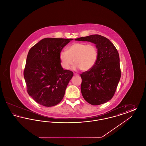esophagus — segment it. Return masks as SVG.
Listing matches in <instances>:
<instances>
[{"label":"esophagus","instance_id":"obj_1","mask_svg":"<svg viewBox=\"0 0 146 146\" xmlns=\"http://www.w3.org/2000/svg\"><path fill=\"white\" fill-rule=\"evenodd\" d=\"M74 75L76 76H79L77 73H74Z\"/></svg>","mask_w":146,"mask_h":146}]
</instances>
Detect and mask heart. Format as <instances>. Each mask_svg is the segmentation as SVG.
<instances>
[{
    "label": "heart",
    "mask_w": 146,
    "mask_h": 146,
    "mask_svg": "<svg viewBox=\"0 0 146 146\" xmlns=\"http://www.w3.org/2000/svg\"><path fill=\"white\" fill-rule=\"evenodd\" d=\"M59 57L64 69L69 70L75 62L73 70L86 72L91 70L97 62L98 50L93 44L75 42L70 45L67 51H61Z\"/></svg>",
    "instance_id": "1"
}]
</instances>
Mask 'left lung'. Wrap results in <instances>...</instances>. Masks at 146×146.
Instances as JSON below:
<instances>
[{
	"mask_svg": "<svg viewBox=\"0 0 146 146\" xmlns=\"http://www.w3.org/2000/svg\"><path fill=\"white\" fill-rule=\"evenodd\" d=\"M75 40L92 42L98 50L96 64L91 70L80 74L83 97L94 106L109 101L115 94L121 76L117 50L108 39L101 35H91Z\"/></svg>",
	"mask_w": 146,
	"mask_h": 146,
	"instance_id": "left-lung-1",
	"label": "left lung"
}]
</instances>
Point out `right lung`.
<instances>
[{
	"label": "right lung",
	"instance_id": "right-lung-1",
	"mask_svg": "<svg viewBox=\"0 0 146 146\" xmlns=\"http://www.w3.org/2000/svg\"><path fill=\"white\" fill-rule=\"evenodd\" d=\"M73 39H42L29 50L23 76L29 95L38 104L52 107L59 104L73 72L63 70L59 57Z\"/></svg>",
	"mask_w": 146,
	"mask_h": 146
}]
</instances>
